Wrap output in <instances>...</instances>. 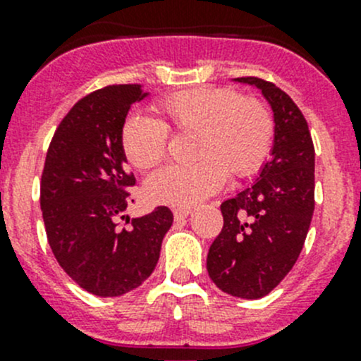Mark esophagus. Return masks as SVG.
Returning <instances> with one entry per match:
<instances>
[{"instance_id":"34e87169","label":"esophagus","mask_w":361,"mask_h":361,"mask_svg":"<svg viewBox=\"0 0 361 361\" xmlns=\"http://www.w3.org/2000/svg\"><path fill=\"white\" fill-rule=\"evenodd\" d=\"M173 214H174V220L181 221V220H185L187 216H190L192 207H174Z\"/></svg>"}]
</instances>
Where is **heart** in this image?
Masks as SVG:
<instances>
[{"label":"heart","instance_id":"heart-1","mask_svg":"<svg viewBox=\"0 0 361 361\" xmlns=\"http://www.w3.org/2000/svg\"><path fill=\"white\" fill-rule=\"evenodd\" d=\"M157 120L133 115L120 133L123 157L134 169H150L166 154L167 133L190 134L192 164L166 166L145 181V195L160 206L190 207L216 194L232 178L253 174L272 147L274 122L262 101L231 89L195 87L154 104Z\"/></svg>","mask_w":361,"mask_h":361}]
</instances>
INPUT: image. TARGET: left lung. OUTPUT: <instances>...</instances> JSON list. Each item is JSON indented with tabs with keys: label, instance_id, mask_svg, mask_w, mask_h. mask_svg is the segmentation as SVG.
<instances>
[{
	"label": "left lung",
	"instance_id": "1",
	"mask_svg": "<svg viewBox=\"0 0 361 361\" xmlns=\"http://www.w3.org/2000/svg\"><path fill=\"white\" fill-rule=\"evenodd\" d=\"M258 89L274 118L271 159L255 181L221 202L224 228L207 253V274L239 298L271 293L300 255L314 211V147L304 115L274 83L234 78Z\"/></svg>",
	"mask_w": 361,
	"mask_h": 361
}]
</instances>
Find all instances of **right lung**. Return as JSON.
<instances>
[{
    "label": "right lung",
    "mask_w": 361,
    "mask_h": 361,
    "mask_svg": "<svg viewBox=\"0 0 361 361\" xmlns=\"http://www.w3.org/2000/svg\"><path fill=\"white\" fill-rule=\"evenodd\" d=\"M150 92L111 85L80 99L57 127L43 167L39 204L47 238L64 272L89 293L118 297L154 272L169 207L123 214L136 180L127 171L120 133L130 106ZM120 217L130 227L120 228Z\"/></svg>",
    "instance_id": "obj_1"
}]
</instances>
